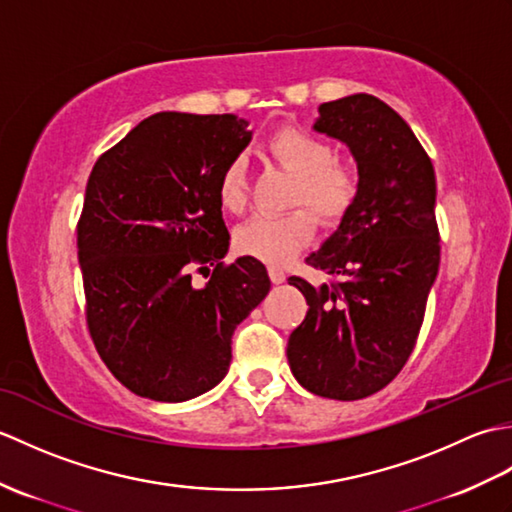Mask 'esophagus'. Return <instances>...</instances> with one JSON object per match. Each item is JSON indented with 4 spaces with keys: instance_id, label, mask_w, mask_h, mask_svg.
Returning a JSON list of instances; mask_svg holds the SVG:
<instances>
[{
    "instance_id": "esophagus-1",
    "label": "esophagus",
    "mask_w": 512,
    "mask_h": 512,
    "mask_svg": "<svg viewBox=\"0 0 512 512\" xmlns=\"http://www.w3.org/2000/svg\"><path fill=\"white\" fill-rule=\"evenodd\" d=\"M268 275H270V279H273V284H281V281H286V273L279 266H268Z\"/></svg>"
}]
</instances>
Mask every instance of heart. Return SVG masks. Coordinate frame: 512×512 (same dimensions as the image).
I'll return each instance as SVG.
<instances>
[{"instance_id":"b5f03b06","label":"heart","mask_w":512,"mask_h":512,"mask_svg":"<svg viewBox=\"0 0 512 512\" xmlns=\"http://www.w3.org/2000/svg\"><path fill=\"white\" fill-rule=\"evenodd\" d=\"M268 156L295 176L288 206H308L323 224H334L350 211L358 193L356 171L336 160L334 147L301 127H281L268 138ZM217 200L228 213L248 204V176L235 158L217 178ZM312 212V213H313ZM311 213V214H312ZM306 209L284 215H257L235 231L237 253L279 266L306 246L314 235V216Z\"/></svg>"}]
</instances>
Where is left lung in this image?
Masks as SVG:
<instances>
[{"label":"left lung","instance_id":"8db88e82","mask_svg":"<svg viewBox=\"0 0 512 512\" xmlns=\"http://www.w3.org/2000/svg\"><path fill=\"white\" fill-rule=\"evenodd\" d=\"M314 129L350 147L358 193L306 259L339 281L288 279L310 310L286 354L312 394L361 400L398 376L418 339L440 266L436 173L411 127L372 94L323 103Z\"/></svg>","mask_w":512,"mask_h":512}]
</instances>
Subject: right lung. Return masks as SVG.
Returning <instances> with one entry per match:
<instances>
[{
    "instance_id": "1",
    "label": "right lung",
    "mask_w": 512,
    "mask_h": 512,
    "mask_svg": "<svg viewBox=\"0 0 512 512\" xmlns=\"http://www.w3.org/2000/svg\"><path fill=\"white\" fill-rule=\"evenodd\" d=\"M253 132L235 114L158 112L96 160L76 246L96 352L158 402L202 396L226 376L239 323L270 290L266 266L228 253L217 178ZM216 266L202 289L193 265Z\"/></svg>"
}]
</instances>
